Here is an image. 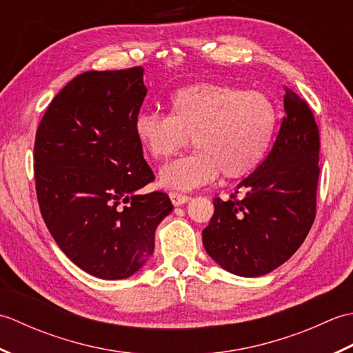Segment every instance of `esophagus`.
<instances>
[{
	"instance_id": "1",
	"label": "esophagus",
	"mask_w": 353,
	"mask_h": 353,
	"mask_svg": "<svg viewBox=\"0 0 353 353\" xmlns=\"http://www.w3.org/2000/svg\"><path fill=\"white\" fill-rule=\"evenodd\" d=\"M170 199H171L172 205H174V206L185 205L186 201L191 200L190 196H185V194H181V192H170Z\"/></svg>"
}]
</instances>
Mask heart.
<instances>
[{
  "instance_id": "b5f03b06",
  "label": "heart",
  "mask_w": 353,
  "mask_h": 353,
  "mask_svg": "<svg viewBox=\"0 0 353 353\" xmlns=\"http://www.w3.org/2000/svg\"><path fill=\"white\" fill-rule=\"evenodd\" d=\"M277 127V108L264 92L199 83L181 88L170 99V115L142 112L133 132L153 159L197 150L163 165L159 181L167 188L190 191L211 183L221 172L241 179L267 156Z\"/></svg>"
}]
</instances>
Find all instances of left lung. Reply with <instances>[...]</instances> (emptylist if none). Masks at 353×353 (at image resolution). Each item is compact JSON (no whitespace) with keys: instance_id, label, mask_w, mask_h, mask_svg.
<instances>
[{"instance_id":"8db88e82","label":"left lung","mask_w":353,"mask_h":353,"mask_svg":"<svg viewBox=\"0 0 353 353\" xmlns=\"http://www.w3.org/2000/svg\"><path fill=\"white\" fill-rule=\"evenodd\" d=\"M283 109L272 152L230 200H214V215L203 229L209 256L236 276L256 277L282 265L316 219L319 127L306 101L288 88Z\"/></svg>"}]
</instances>
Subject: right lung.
Segmentation results:
<instances>
[{
  "label": "right lung",
  "mask_w": 353,
  "mask_h": 353,
  "mask_svg": "<svg viewBox=\"0 0 353 353\" xmlns=\"http://www.w3.org/2000/svg\"><path fill=\"white\" fill-rule=\"evenodd\" d=\"M145 95L141 66L88 71L52 99L36 132L42 219L66 256L100 279L137 273L172 211L165 192H138L154 181L133 132Z\"/></svg>",
  "instance_id": "obj_1"
}]
</instances>
